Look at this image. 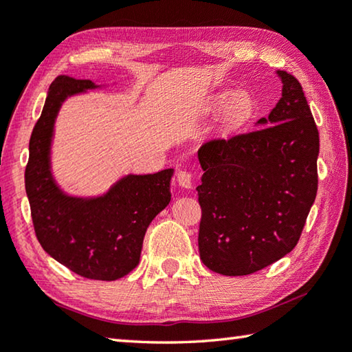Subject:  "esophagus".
<instances>
[{
    "label": "esophagus",
    "mask_w": 352,
    "mask_h": 352,
    "mask_svg": "<svg viewBox=\"0 0 352 352\" xmlns=\"http://www.w3.org/2000/svg\"><path fill=\"white\" fill-rule=\"evenodd\" d=\"M177 183L184 189L192 188V174L186 170H178L177 172Z\"/></svg>",
    "instance_id": "esophagus-1"
}]
</instances>
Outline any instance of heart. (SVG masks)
<instances>
[{"label":"heart","mask_w":352,"mask_h":352,"mask_svg":"<svg viewBox=\"0 0 352 352\" xmlns=\"http://www.w3.org/2000/svg\"><path fill=\"white\" fill-rule=\"evenodd\" d=\"M228 101L225 103L220 113V127L226 132H232L245 123V121L251 117L254 111V100L251 95L245 91L234 92L232 95L229 92L221 94L217 103L221 104L223 101Z\"/></svg>","instance_id":"1"}]
</instances>
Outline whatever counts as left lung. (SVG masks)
<instances>
[{
	"mask_svg": "<svg viewBox=\"0 0 352 352\" xmlns=\"http://www.w3.org/2000/svg\"><path fill=\"white\" fill-rule=\"evenodd\" d=\"M282 98L255 129L198 151L204 266L248 276L296 248L317 194L318 131L302 85L285 70Z\"/></svg>",
	"mask_w": 352,
	"mask_h": 352,
	"instance_id": "left-lung-1",
	"label": "left lung"
}]
</instances>
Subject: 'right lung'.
Masks as SVG:
<instances>
[{
  "label": "right lung",
  "mask_w": 352,
  "mask_h": 352,
  "mask_svg": "<svg viewBox=\"0 0 352 352\" xmlns=\"http://www.w3.org/2000/svg\"><path fill=\"white\" fill-rule=\"evenodd\" d=\"M107 86L56 76L32 131L24 180L44 251L81 277L112 282L138 265L146 229L170 201L174 169L126 174L97 195H75L60 186L52 169V144L61 106L67 98Z\"/></svg>",
  "instance_id": "right-lung-1"
}]
</instances>
